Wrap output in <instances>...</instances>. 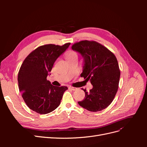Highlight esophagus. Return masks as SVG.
<instances>
[{"mask_svg":"<svg viewBox=\"0 0 147 147\" xmlns=\"http://www.w3.org/2000/svg\"><path fill=\"white\" fill-rule=\"evenodd\" d=\"M69 89H70V90H72V91H75V90H77L76 88H74V87H72V86H69Z\"/></svg>","mask_w":147,"mask_h":147,"instance_id":"esophagus-1","label":"esophagus"}]
</instances>
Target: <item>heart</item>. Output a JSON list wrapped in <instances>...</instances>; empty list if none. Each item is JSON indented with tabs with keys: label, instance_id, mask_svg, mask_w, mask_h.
<instances>
[{
	"label": "heart",
	"instance_id": "heart-1",
	"mask_svg": "<svg viewBox=\"0 0 147 147\" xmlns=\"http://www.w3.org/2000/svg\"><path fill=\"white\" fill-rule=\"evenodd\" d=\"M78 58V54L77 52L74 51H70L66 55V59L67 61L74 59H77Z\"/></svg>",
	"mask_w": 147,
	"mask_h": 147
}]
</instances>
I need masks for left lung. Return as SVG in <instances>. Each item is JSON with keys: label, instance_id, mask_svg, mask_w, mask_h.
I'll list each match as a JSON object with an SVG mask.
<instances>
[{"label": "left lung", "instance_id": "8db88e82", "mask_svg": "<svg viewBox=\"0 0 147 147\" xmlns=\"http://www.w3.org/2000/svg\"><path fill=\"white\" fill-rule=\"evenodd\" d=\"M74 51L80 53L84 65L80 76L90 81L92 88L85 92L84 99L78 104L90 112L105 109L112 103L117 94L120 71L113 53L95 41L83 40L72 46Z\"/></svg>", "mask_w": 147, "mask_h": 147}]
</instances>
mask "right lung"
I'll list each match as a JSON object with an SVG mask.
<instances>
[{
  "label": "right lung",
  "instance_id": "add662e5",
  "mask_svg": "<svg viewBox=\"0 0 147 147\" xmlns=\"http://www.w3.org/2000/svg\"><path fill=\"white\" fill-rule=\"evenodd\" d=\"M53 44L42 45L31 52L22 64L18 75L20 91L28 107L40 114L55 110L61 103L66 86H55L47 80L56 60L68 48Z\"/></svg>",
  "mask_w": 147,
  "mask_h": 147
}]
</instances>
